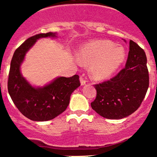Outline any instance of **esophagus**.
<instances>
[{"mask_svg": "<svg viewBox=\"0 0 157 157\" xmlns=\"http://www.w3.org/2000/svg\"><path fill=\"white\" fill-rule=\"evenodd\" d=\"M80 81H81V85H85L86 83V80L85 78H83V76L80 77Z\"/></svg>", "mask_w": 157, "mask_h": 157, "instance_id": "obj_1", "label": "esophagus"}]
</instances>
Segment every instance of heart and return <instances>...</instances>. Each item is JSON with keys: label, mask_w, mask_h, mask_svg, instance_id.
Here are the masks:
<instances>
[{"label": "heart", "mask_w": 157, "mask_h": 157, "mask_svg": "<svg viewBox=\"0 0 157 157\" xmlns=\"http://www.w3.org/2000/svg\"><path fill=\"white\" fill-rule=\"evenodd\" d=\"M78 59L91 64L92 76L96 79H104L113 74L123 62L125 53L123 48L114 46L109 40H94L80 49Z\"/></svg>", "instance_id": "obj_1"}]
</instances>
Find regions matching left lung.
I'll return each instance as SVG.
<instances>
[{
  "instance_id": "obj_1",
  "label": "left lung",
  "mask_w": 157,
  "mask_h": 157,
  "mask_svg": "<svg viewBox=\"0 0 157 157\" xmlns=\"http://www.w3.org/2000/svg\"><path fill=\"white\" fill-rule=\"evenodd\" d=\"M147 61L144 49L130 40L125 67L109 80L94 85L96 97L91 108L109 119H123L136 111L149 88Z\"/></svg>"
}]
</instances>
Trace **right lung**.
<instances>
[{
  "instance_id": "1",
  "label": "right lung",
  "mask_w": 157,
  "mask_h": 157,
  "mask_svg": "<svg viewBox=\"0 0 157 157\" xmlns=\"http://www.w3.org/2000/svg\"><path fill=\"white\" fill-rule=\"evenodd\" d=\"M48 32L31 36L15 51L8 74V91L20 112L28 119L44 121L61 114L69 104L72 92L81 85L78 75L59 77L43 88L32 87L21 74L20 66L25 53L40 38L55 37Z\"/></svg>"
}]
</instances>
